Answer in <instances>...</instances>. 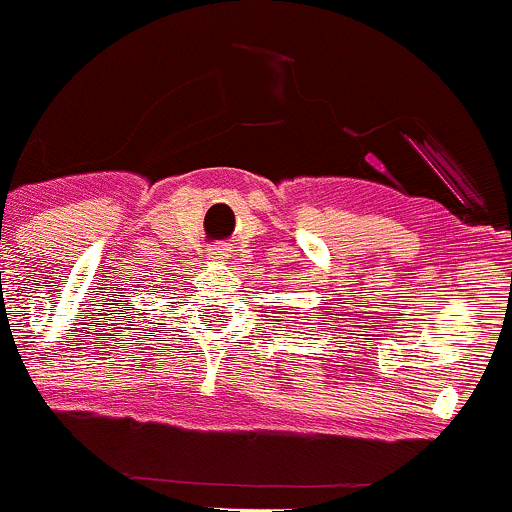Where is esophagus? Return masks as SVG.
I'll return each instance as SVG.
<instances>
[{"label": "esophagus", "mask_w": 512, "mask_h": 512, "mask_svg": "<svg viewBox=\"0 0 512 512\" xmlns=\"http://www.w3.org/2000/svg\"><path fill=\"white\" fill-rule=\"evenodd\" d=\"M208 257L213 262H227V260H230V250H227L225 245H215V247H210V250H208Z\"/></svg>", "instance_id": "1"}]
</instances>
